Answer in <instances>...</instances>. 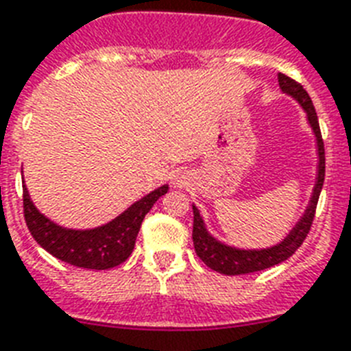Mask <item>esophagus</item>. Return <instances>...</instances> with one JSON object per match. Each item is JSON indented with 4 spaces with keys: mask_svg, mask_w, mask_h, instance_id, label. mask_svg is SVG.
Here are the masks:
<instances>
[{
    "mask_svg": "<svg viewBox=\"0 0 351 351\" xmlns=\"http://www.w3.org/2000/svg\"><path fill=\"white\" fill-rule=\"evenodd\" d=\"M171 184L176 189H184L191 184V173L187 169H175L171 173Z\"/></svg>",
    "mask_w": 351,
    "mask_h": 351,
    "instance_id": "34e87169",
    "label": "esophagus"
}]
</instances>
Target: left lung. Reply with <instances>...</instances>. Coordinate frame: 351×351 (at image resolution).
I'll return each mask as SVG.
<instances>
[{
    "label": "left lung",
    "mask_w": 351,
    "mask_h": 351,
    "mask_svg": "<svg viewBox=\"0 0 351 351\" xmlns=\"http://www.w3.org/2000/svg\"><path fill=\"white\" fill-rule=\"evenodd\" d=\"M278 82L281 92L285 95L292 97L299 106L303 108L306 113V122H308L310 130L315 136V151H317V171H315V182L312 195H310L308 205L295 225L289 230V234L285 236L283 240L278 243L263 247V249H243V247H234V245L220 241L215 234H210L207 225H205L204 216L200 215V209L193 204V213H195V221H193V243L198 258L204 261L209 269L220 272L225 276H241L250 274V272H258L274 267V265L283 263L285 259H289L294 254L295 250L301 247L306 234H308L310 225L314 221L315 207H317L319 195L323 189L324 182V146L323 138H321V130H319L317 113L314 110L312 99L304 88L290 79L285 73H279Z\"/></svg>",
    "instance_id": "1"
}]
</instances>
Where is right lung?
<instances>
[{
  "label": "right lung",
  "instance_id": "1",
  "mask_svg": "<svg viewBox=\"0 0 351 351\" xmlns=\"http://www.w3.org/2000/svg\"><path fill=\"white\" fill-rule=\"evenodd\" d=\"M167 191V184L156 187L108 223L92 229H70L43 215L34 205L27 185H23L25 221L34 240L57 259L82 269L108 270L130 258L144 216Z\"/></svg>",
  "mask_w": 351,
  "mask_h": 351
}]
</instances>
